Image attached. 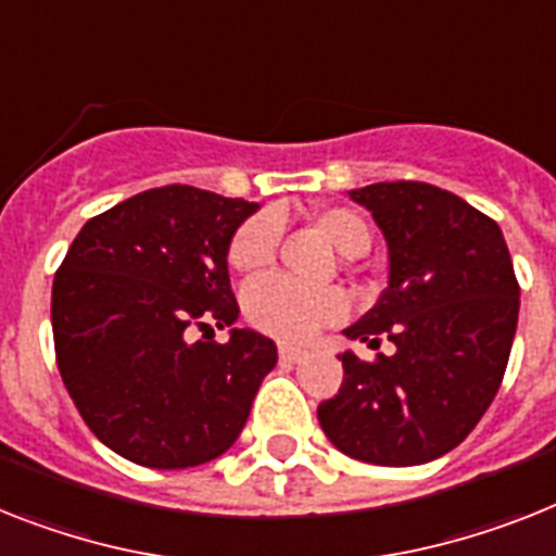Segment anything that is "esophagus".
Here are the masks:
<instances>
[{
	"label": "esophagus",
	"mask_w": 556,
	"mask_h": 556,
	"mask_svg": "<svg viewBox=\"0 0 556 556\" xmlns=\"http://www.w3.org/2000/svg\"><path fill=\"white\" fill-rule=\"evenodd\" d=\"M306 355V350H301V346H292V343H281L278 346V357H281L283 364H298L301 357Z\"/></svg>",
	"instance_id": "obj_1"
}]
</instances>
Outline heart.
<instances>
[{
    "label": "heart",
    "instance_id": "1",
    "mask_svg": "<svg viewBox=\"0 0 556 556\" xmlns=\"http://www.w3.org/2000/svg\"><path fill=\"white\" fill-rule=\"evenodd\" d=\"M315 227L329 238L341 255H364L371 244V227L352 206H320L312 213ZM283 224L278 213L250 215L229 241V267L244 275L273 267ZM244 315L261 332L281 341H306L324 324H334L346 315V298L338 289H306L283 278H258L244 289Z\"/></svg>",
    "mask_w": 556,
    "mask_h": 556
}]
</instances>
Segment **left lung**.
<instances>
[{
	"mask_svg": "<svg viewBox=\"0 0 556 556\" xmlns=\"http://www.w3.org/2000/svg\"><path fill=\"white\" fill-rule=\"evenodd\" d=\"M383 229L389 287L352 341L394 355L343 361V387L318 406L320 429L355 460L417 466L460 446L492 406L515 341L520 283L497 222L424 181L352 190Z\"/></svg>",
	"mask_w": 556,
	"mask_h": 556,
	"instance_id": "8db88e82",
	"label": "left lung"
}]
</instances>
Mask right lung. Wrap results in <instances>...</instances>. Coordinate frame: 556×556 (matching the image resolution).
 Here are the masks:
<instances>
[{
	"label": "right lung",
	"instance_id": "1",
	"mask_svg": "<svg viewBox=\"0 0 556 556\" xmlns=\"http://www.w3.org/2000/svg\"><path fill=\"white\" fill-rule=\"evenodd\" d=\"M258 204L187 185L93 215L53 278L59 375L90 432L147 469H190L238 440L275 343L232 329L227 250Z\"/></svg>",
	"mask_w": 556,
	"mask_h": 556
}]
</instances>
